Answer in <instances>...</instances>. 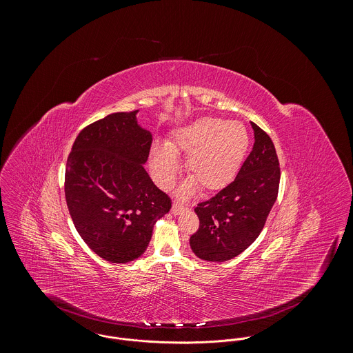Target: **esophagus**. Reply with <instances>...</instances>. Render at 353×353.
Instances as JSON below:
<instances>
[{"label": "esophagus", "mask_w": 353, "mask_h": 353, "mask_svg": "<svg viewBox=\"0 0 353 353\" xmlns=\"http://www.w3.org/2000/svg\"><path fill=\"white\" fill-rule=\"evenodd\" d=\"M185 208H186V207H185L183 204H181V203H174V204H172V208H171V212H172L174 215H178V214H181Z\"/></svg>", "instance_id": "34e87169"}]
</instances>
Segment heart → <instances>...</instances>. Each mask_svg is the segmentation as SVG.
Returning <instances> with one entry per match:
<instances>
[{"mask_svg": "<svg viewBox=\"0 0 353 353\" xmlns=\"http://www.w3.org/2000/svg\"><path fill=\"white\" fill-rule=\"evenodd\" d=\"M248 146L250 135L243 124L204 117L175 130L168 143H154L150 167L157 185L168 189L181 167L176 154H185L190 178L182 185L181 194L192 193L199 185L205 192H216L236 178Z\"/></svg>", "mask_w": 353, "mask_h": 353, "instance_id": "obj_1", "label": "heart"}]
</instances>
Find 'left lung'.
<instances>
[{"instance_id": "1", "label": "left lung", "mask_w": 353, "mask_h": 353, "mask_svg": "<svg viewBox=\"0 0 353 353\" xmlns=\"http://www.w3.org/2000/svg\"><path fill=\"white\" fill-rule=\"evenodd\" d=\"M254 148L236 179L207 201L197 204L199 230L190 237L193 252L204 261H229L259 236L277 199L280 167L270 137L256 124Z\"/></svg>"}]
</instances>
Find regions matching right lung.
Wrapping results in <instances>:
<instances>
[{"label":"right lung","instance_id":"obj_1","mask_svg":"<svg viewBox=\"0 0 353 353\" xmlns=\"http://www.w3.org/2000/svg\"><path fill=\"white\" fill-rule=\"evenodd\" d=\"M138 112L113 113L85 127L65 174L66 203L79 234L113 263L139 258L154 223L171 210V199L143 167L153 137L138 124Z\"/></svg>","mask_w":353,"mask_h":353}]
</instances>
